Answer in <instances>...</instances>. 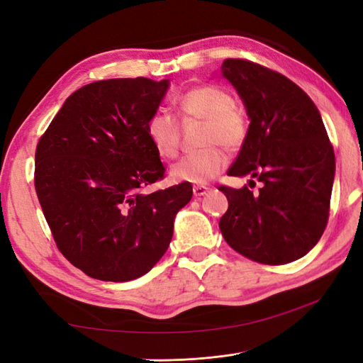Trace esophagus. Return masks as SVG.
Listing matches in <instances>:
<instances>
[{
  "label": "esophagus",
  "instance_id": "34e87169",
  "mask_svg": "<svg viewBox=\"0 0 363 363\" xmlns=\"http://www.w3.org/2000/svg\"><path fill=\"white\" fill-rule=\"evenodd\" d=\"M192 191H194V195H195V196H203V195L207 194L208 188H206V186H194Z\"/></svg>",
  "mask_w": 363,
  "mask_h": 363
}]
</instances>
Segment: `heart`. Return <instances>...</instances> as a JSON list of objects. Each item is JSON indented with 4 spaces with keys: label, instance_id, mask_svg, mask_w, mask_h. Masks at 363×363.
Instances as JSON below:
<instances>
[{
    "label": "heart",
    "instance_id": "b5f03b06",
    "mask_svg": "<svg viewBox=\"0 0 363 363\" xmlns=\"http://www.w3.org/2000/svg\"><path fill=\"white\" fill-rule=\"evenodd\" d=\"M183 119L204 123L201 133L203 150L183 156L172 164L175 182L204 184L221 174L227 164L225 152L244 147L250 133V119L242 106L235 103L233 95L219 84H200L186 91L177 103ZM147 136L157 155L164 159L177 156L180 148V125L172 115L157 111L148 118Z\"/></svg>",
    "mask_w": 363,
    "mask_h": 363
}]
</instances>
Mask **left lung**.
<instances>
[{
  "mask_svg": "<svg viewBox=\"0 0 363 363\" xmlns=\"http://www.w3.org/2000/svg\"><path fill=\"white\" fill-rule=\"evenodd\" d=\"M221 71L251 119L228 175H251L262 188L252 194L247 186H219L228 200L219 228L225 242L250 260L263 265L294 262L307 255L325 230L335 179L333 145L311 96L288 77L247 59H225Z\"/></svg>",
  "mask_w": 363,
  "mask_h": 363,
  "instance_id": "8db88e82",
  "label": "left lung"
}]
</instances>
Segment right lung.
I'll list each match as a JSON object with an SVG mask.
<instances>
[{"label": "right lung", "instance_id": "add662e5", "mask_svg": "<svg viewBox=\"0 0 363 363\" xmlns=\"http://www.w3.org/2000/svg\"><path fill=\"white\" fill-rule=\"evenodd\" d=\"M168 80L94 82L68 96L36 147L35 188L57 248L103 281L147 274L167 252L191 183L145 192L164 167L147 136Z\"/></svg>", "mask_w": 363, "mask_h": 363}]
</instances>
